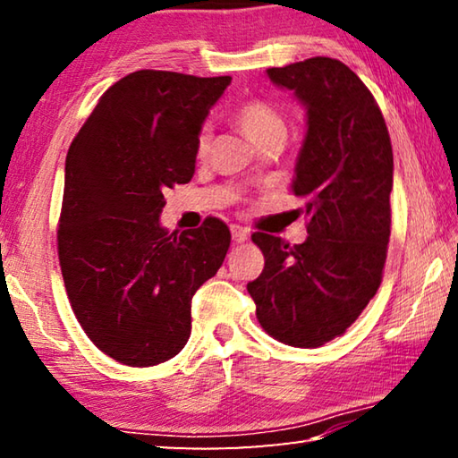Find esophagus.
I'll return each instance as SVG.
<instances>
[{
    "instance_id": "esophagus-1",
    "label": "esophagus",
    "mask_w": 458,
    "mask_h": 458,
    "mask_svg": "<svg viewBox=\"0 0 458 458\" xmlns=\"http://www.w3.org/2000/svg\"><path fill=\"white\" fill-rule=\"evenodd\" d=\"M230 232H232V238H234V242H244V240L250 236V232L242 226H238V224H232Z\"/></svg>"
}]
</instances>
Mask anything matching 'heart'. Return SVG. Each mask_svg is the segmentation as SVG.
I'll list each match as a JSON object with an SVG mask.
<instances>
[{"mask_svg":"<svg viewBox=\"0 0 458 458\" xmlns=\"http://www.w3.org/2000/svg\"><path fill=\"white\" fill-rule=\"evenodd\" d=\"M234 121L244 131L248 139H252L259 147L275 137L286 135V123L283 114L273 105L265 100H248L240 105L234 113ZM210 151V129H201L196 139V155L206 157Z\"/></svg>","mask_w":458,"mask_h":458,"instance_id":"obj_1","label":"heart"}]
</instances>
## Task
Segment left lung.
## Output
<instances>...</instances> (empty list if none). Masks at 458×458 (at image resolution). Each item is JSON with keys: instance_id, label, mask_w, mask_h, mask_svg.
<instances>
[{"instance_id": "1", "label": "left lung", "mask_w": 458, "mask_h": 458, "mask_svg": "<svg viewBox=\"0 0 458 458\" xmlns=\"http://www.w3.org/2000/svg\"><path fill=\"white\" fill-rule=\"evenodd\" d=\"M307 111L293 191L307 198V240L252 234L265 270L246 289L268 335L319 347L345 333L374 297L390 240L394 155L386 121L360 76L317 56L268 68Z\"/></svg>"}]
</instances>
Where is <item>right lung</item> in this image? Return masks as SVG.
Here are the masks:
<instances>
[{
	"label": "right lung",
	"mask_w": 458,
	"mask_h": 458,
	"mask_svg": "<svg viewBox=\"0 0 458 458\" xmlns=\"http://www.w3.org/2000/svg\"><path fill=\"white\" fill-rule=\"evenodd\" d=\"M230 76L137 71L100 97L66 155L58 259L72 311L100 352L149 368L183 350L191 297L222 267L224 222L180 236L164 191L196 172V139Z\"/></svg>",
	"instance_id": "right-lung-1"
}]
</instances>
